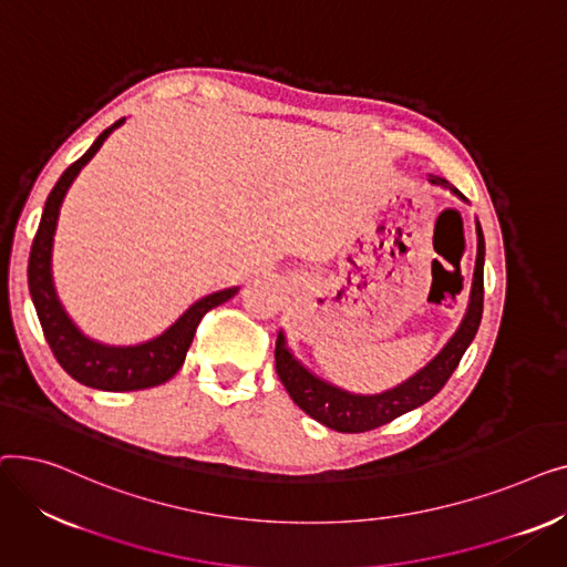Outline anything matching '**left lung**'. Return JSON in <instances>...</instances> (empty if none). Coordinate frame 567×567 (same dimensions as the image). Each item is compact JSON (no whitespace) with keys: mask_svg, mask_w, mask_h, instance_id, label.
Listing matches in <instances>:
<instances>
[{"mask_svg":"<svg viewBox=\"0 0 567 567\" xmlns=\"http://www.w3.org/2000/svg\"><path fill=\"white\" fill-rule=\"evenodd\" d=\"M430 184L449 188L460 199L466 202V197L451 186L441 176H430ZM475 234H478V255H475V268H473V282H471V296L466 315L460 323L455 336L445 342V347L434 355V359L409 377L404 383L395 385L391 391H383L377 395H355L349 391L338 389V385L319 379L312 374L301 361H296V355L289 351L285 333H278L276 340V372L287 389L289 398L299 404L310 419L319 421L321 425L331 427L336 432L344 434H359L370 432L374 427H381L385 423L395 421L398 415L430 402L443 385L451 379L455 368L460 365L464 351L473 342L478 326L483 319V266H485V236L481 229V223L475 220Z\"/></svg>","mask_w":567,"mask_h":567,"instance_id":"1","label":"left lung"}]
</instances>
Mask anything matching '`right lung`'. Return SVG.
I'll use <instances>...</instances> for the list:
<instances>
[{"label": "right lung", "instance_id": "add662e5", "mask_svg": "<svg viewBox=\"0 0 567 567\" xmlns=\"http://www.w3.org/2000/svg\"><path fill=\"white\" fill-rule=\"evenodd\" d=\"M124 122L126 118H118L116 124L105 128L96 137V142L86 148V154L80 156L62 176H59V182L45 199V208L27 266L29 293H32L43 336L54 353L56 363L75 381L89 385V389L112 393L154 389V385H161L167 379H172L186 361L188 347L195 338L202 317L208 310L229 301L238 291V287H229L204 296V299L193 303L182 317H178L163 336L135 347H110L86 338L71 321L64 306L59 303V296L52 282V244L59 220V208H62V202L80 169L96 156L110 133Z\"/></svg>", "mask_w": 567, "mask_h": 567}]
</instances>
